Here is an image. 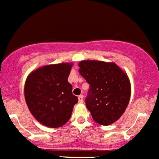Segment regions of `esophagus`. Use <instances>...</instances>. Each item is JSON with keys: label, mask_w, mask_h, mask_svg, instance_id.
<instances>
[{"label": "esophagus", "mask_w": 159, "mask_h": 159, "mask_svg": "<svg viewBox=\"0 0 159 159\" xmlns=\"http://www.w3.org/2000/svg\"><path fill=\"white\" fill-rule=\"evenodd\" d=\"M78 99H79V102H80V103H82V102H84V96H83L82 95H79Z\"/></svg>", "instance_id": "esophagus-1"}]
</instances>
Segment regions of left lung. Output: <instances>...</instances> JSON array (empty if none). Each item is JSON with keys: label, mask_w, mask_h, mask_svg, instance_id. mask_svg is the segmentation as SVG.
I'll list each match as a JSON object with an SVG mask.
<instances>
[{"label": "left lung", "mask_w": 159, "mask_h": 159, "mask_svg": "<svg viewBox=\"0 0 159 159\" xmlns=\"http://www.w3.org/2000/svg\"><path fill=\"white\" fill-rule=\"evenodd\" d=\"M79 67L90 86L85 103L94 120L103 126L117 121L130 97V84L126 73L115 63L97 60H84Z\"/></svg>", "instance_id": "obj_1"}]
</instances>
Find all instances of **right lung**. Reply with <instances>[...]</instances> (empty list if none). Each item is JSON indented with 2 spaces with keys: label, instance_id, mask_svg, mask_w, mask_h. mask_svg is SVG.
<instances>
[{
  "label": "right lung",
  "instance_id": "right-lung-1",
  "mask_svg": "<svg viewBox=\"0 0 159 159\" xmlns=\"http://www.w3.org/2000/svg\"><path fill=\"white\" fill-rule=\"evenodd\" d=\"M71 66L64 63L43 66L26 80V103L35 119L46 127L57 128L65 124L78 102L67 81Z\"/></svg>",
  "mask_w": 159,
  "mask_h": 159
}]
</instances>
